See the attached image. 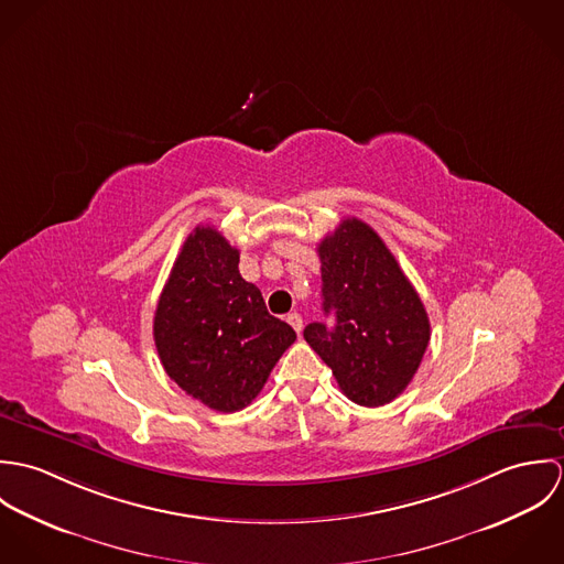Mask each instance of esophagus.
Returning <instances> with one entry per match:
<instances>
[{"label": "esophagus", "mask_w": 564, "mask_h": 564, "mask_svg": "<svg viewBox=\"0 0 564 564\" xmlns=\"http://www.w3.org/2000/svg\"><path fill=\"white\" fill-rule=\"evenodd\" d=\"M286 322L291 323V327L300 334L302 332V327H304V322H302V315L300 313H291L289 317H286Z\"/></svg>", "instance_id": "1"}]
</instances>
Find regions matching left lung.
I'll return each instance as SVG.
<instances>
[{
	"label": "left lung",
	"instance_id": "left-lung-1",
	"mask_svg": "<svg viewBox=\"0 0 564 564\" xmlns=\"http://www.w3.org/2000/svg\"><path fill=\"white\" fill-rule=\"evenodd\" d=\"M323 313L306 343L332 369L340 391L360 405L402 395L430 343V319L395 256L365 221L349 217L319 247Z\"/></svg>",
	"mask_w": 564,
	"mask_h": 564
}]
</instances>
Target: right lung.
<instances>
[{
	"label": "right lung",
	"instance_id": "right-lung-1",
	"mask_svg": "<svg viewBox=\"0 0 564 564\" xmlns=\"http://www.w3.org/2000/svg\"><path fill=\"white\" fill-rule=\"evenodd\" d=\"M295 329L269 315L239 273V249L213 226L182 245L162 289L154 340L166 376L197 402L237 412L262 391Z\"/></svg>",
	"mask_w": 564,
	"mask_h": 564
}]
</instances>
